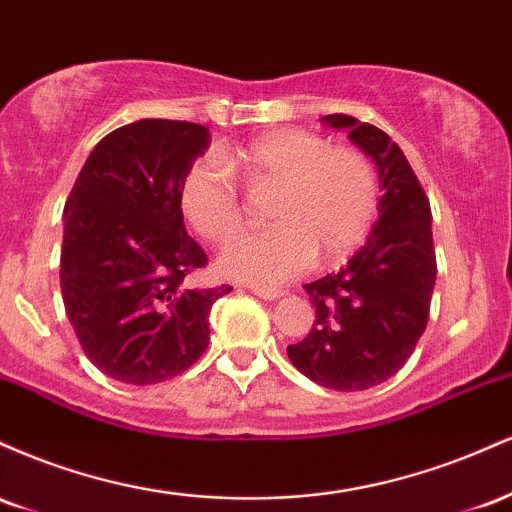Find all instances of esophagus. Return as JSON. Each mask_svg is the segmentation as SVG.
<instances>
[{"instance_id": "obj_1", "label": "esophagus", "mask_w": 512, "mask_h": 512, "mask_svg": "<svg viewBox=\"0 0 512 512\" xmlns=\"http://www.w3.org/2000/svg\"><path fill=\"white\" fill-rule=\"evenodd\" d=\"M250 291L255 293L257 298H264V301H276V298L284 296V291L281 289H262V286H250Z\"/></svg>"}]
</instances>
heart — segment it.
Masks as SVG:
<instances>
[{
	"label": "heart",
	"instance_id": "heart-1",
	"mask_svg": "<svg viewBox=\"0 0 512 512\" xmlns=\"http://www.w3.org/2000/svg\"><path fill=\"white\" fill-rule=\"evenodd\" d=\"M276 187L269 219L276 226L245 233L219 257L223 274L257 286H279L310 262L337 264L366 243L380 207L375 166L354 146H330L308 129H276L238 146L226 163L204 156L187 170L180 202L187 221L209 243H226L243 228L245 199Z\"/></svg>",
	"mask_w": 512,
	"mask_h": 512
}]
</instances>
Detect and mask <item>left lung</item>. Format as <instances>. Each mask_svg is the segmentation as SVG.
Returning a JSON list of instances; mask_svg holds the SVG:
<instances>
[{"mask_svg": "<svg viewBox=\"0 0 512 512\" xmlns=\"http://www.w3.org/2000/svg\"><path fill=\"white\" fill-rule=\"evenodd\" d=\"M322 120L349 129L378 166L385 192L368 243L337 274L305 284L315 320L308 337L286 351L313 383L356 392L392 378L426 330L438 272L431 204L383 129L342 113Z\"/></svg>", "mask_w": 512, "mask_h": 512, "instance_id": "left-lung-1", "label": "left lung"}]
</instances>
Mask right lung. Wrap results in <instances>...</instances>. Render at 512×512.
<instances>
[{"mask_svg":"<svg viewBox=\"0 0 512 512\" xmlns=\"http://www.w3.org/2000/svg\"><path fill=\"white\" fill-rule=\"evenodd\" d=\"M209 129L139 120L103 137L64 204L62 301L81 349L127 385L185 373L209 344L211 305L233 291L190 286L207 252L187 236L180 190Z\"/></svg>","mask_w":512,"mask_h":512,"instance_id":"add662e5","label":"right lung"}]
</instances>
